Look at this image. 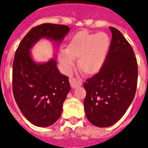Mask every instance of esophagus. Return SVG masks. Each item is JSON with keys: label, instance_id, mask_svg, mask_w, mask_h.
<instances>
[{"label": "esophagus", "instance_id": "34e87169", "mask_svg": "<svg viewBox=\"0 0 148 148\" xmlns=\"http://www.w3.org/2000/svg\"><path fill=\"white\" fill-rule=\"evenodd\" d=\"M69 82H70V84H71V86L72 88H77V87L81 86L82 83L80 81H78L76 79L74 78H71V79H69Z\"/></svg>", "mask_w": 148, "mask_h": 148}]
</instances>
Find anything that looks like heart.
<instances>
[{
  "label": "heart",
  "mask_w": 148,
  "mask_h": 148,
  "mask_svg": "<svg viewBox=\"0 0 148 148\" xmlns=\"http://www.w3.org/2000/svg\"><path fill=\"white\" fill-rule=\"evenodd\" d=\"M111 45V38L107 33L86 31L77 33L67 44L66 50H62L58 59L65 73L69 74L77 59L79 70L86 77L95 75L103 66Z\"/></svg>",
  "instance_id": "b5f03b06"
}]
</instances>
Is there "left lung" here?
Segmentation results:
<instances>
[{
  "mask_svg": "<svg viewBox=\"0 0 148 148\" xmlns=\"http://www.w3.org/2000/svg\"><path fill=\"white\" fill-rule=\"evenodd\" d=\"M112 38L103 66L84 83L87 119L99 127L119 121L133 102L138 79V65L133 48L122 33L110 27Z\"/></svg>",
  "mask_w": 148,
  "mask_h": 148,
  "instance_id": "8db88e82",
  "label": "left lung"
}]
</instances>
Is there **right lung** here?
<instances>
[{
  "label": "right lung",
  "mask_w": 148,
  "mask_h": 148,
  "mask_svg": "<svg viewBox=\"0 0 148 148\" xmlns=\"http://www.w3.org/2000/svg\"><path fill=\"white\" fill-rule=\"evenodd\" d=\"M70 31L66 25L43 24L31 29L19 44L12 65L15 100L24 117L41 127L54 124L71 89L69 77L57 68L56 56L45 62L33 60L31 49L42 38L57 47Z\"/></svg>",
  "instance_id": "1"
}]
</instances>
